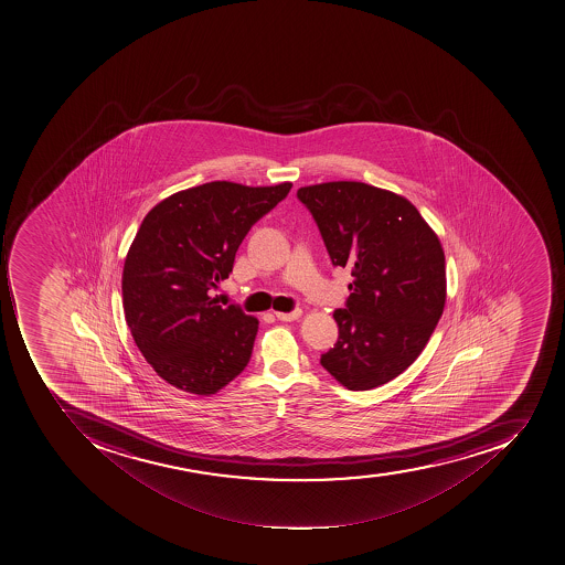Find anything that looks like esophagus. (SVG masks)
Masks as SVG:
<instances>
[{
	"label": "esophagus",
	"instance_id": "obj_1",
	"mask_svg": "<svg viewBox=\"0 0 565 565\" xmlns=\"http://www.w3.org/2000/svg\"><path fill=\"white\" fill-rule=\"evenodd\" d=\"M301 308L295 310V312H276V318L280 319V321H296V319L301 318Z\"/></svg>",
	"mask_w": 565,
	"mask_h": 565
}]
</instances>
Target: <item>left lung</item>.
<instances>
[{"label":"left lung","instance_id":"obj_1","mask_svg":"<svg viewBox=\"0 0 565 565\" xmlns=\"http://www.w3.org/2000/svg\"><path fill=\"white\" fill-rule=\"evenodd\" d=\"M333 266L350 267L339 341L321 365L350 391L391 382L425 350L446 305L437 234L406 198L362 182L301 186Z\"/></svg>","mask_w":565,"mask_h":565}]
</instances>
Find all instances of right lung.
Returning <instances> with one entry per match:
<instances>
[{
	"instance_id": "right-lung-1",
	"label": "right lung",
	"mask_w": 565,
	"mask_h": 565,
	"mask_svg": "<svg viewBox=\"0 0 565 565\" xmlns=\"http://www.w3.org/2000/svg\"><path fill=\"white\" fill-rule=\"evenodd\" d=\"M290 186L203 183L160 201L140 223L122 267V308L137 348L169 385L211 396L243 373L258 319L209 292Z\"/></svg>"
}]
</instances>
